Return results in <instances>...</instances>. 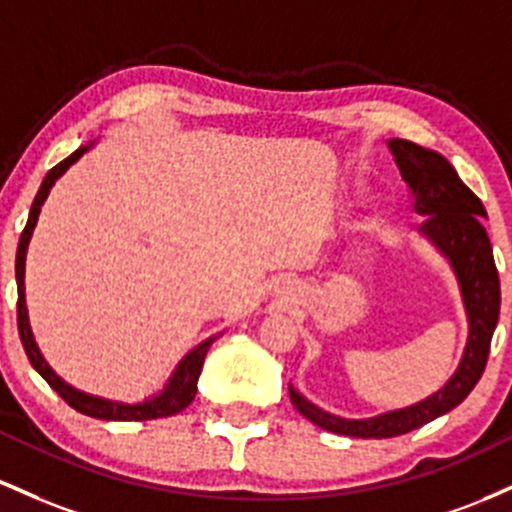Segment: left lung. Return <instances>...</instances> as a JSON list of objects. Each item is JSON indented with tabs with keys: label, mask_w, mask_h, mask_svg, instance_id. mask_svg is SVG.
Instances as JSON below:
<instances>
[{
	"label": "left lung",
	"mask_w": 512,
	"mask_h": 512,
	"mask_svg": "<svg viewBox=\"0 0 512 512\" xmlns=\"http://www.w3.org/2000/svg\"><path fill=\"white\" fill-rule=\"evenodd\" d=\"M389 149L399 166L401 179L411 188L413 210L426 217L421 222V232L438 246L457 275L469 319V341L457 372L440 392L406 409L375 418L353 421V418L333 416L304 399L292 384L287 387L292 406L304 418L329 433L348 435V438H396L426 426L462 404L484 375L491 336L501 312V280L493 261L491 241L481 225V217H486L481 200L464 186L452 164L433 149L409 140H389Z\"/></svg>",
	"instance_id": "8db88e82"
}]
</instances>
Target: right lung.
<instances>
[{
  "instance_id": "right-lung-1",
  "label": "right lung",
  "mask_w": 512,
  "mask_h": 512,
  "mask_svg": "<svg viewBox=\"0 0 512 512\" xmlns=\"http://www.w3.org/2000/svg\"><path fill=\"white\" fill-rule=\"evenodd\" d=\"M89 147H79L77 152H72L70 157L62 159L60 164L53 166V169L48 171V176H45L43 183H40L36 200H33V205H31V212H28V222H26L24 232H21L19 251H16V285H19L16 321H19L21 343H24L28 360H31V365L40 372V377H43V380L48 382L50 387H53L55 392L60 394L62 399H65L67 404L72 406V409L84 413V416L101 418V421H152V418L174 416V413L183 411L195 399V392H198V377H200V370H203V360H205V355H208V350H210L215 338H208V341H203L198 348H193L191 353H188L186 358L181 360L179 367H176V372L171 375V380L164 387L162 394L152 396V399L142 401V404H118V401L99 399V396L79 392V389L70 387V384L62 380V377H57L53 372V367L45 363V358L40 355L36 341H33L31 326H28L26 295H24V271H26L28 241H31V234H33V227H36V222H38L40 208H43V203H45V198H48L53 183L60 179V176L65 174V171L70 169V166L77 162V159L82 157V154Z\"/></svg>"
}]
</instances>
